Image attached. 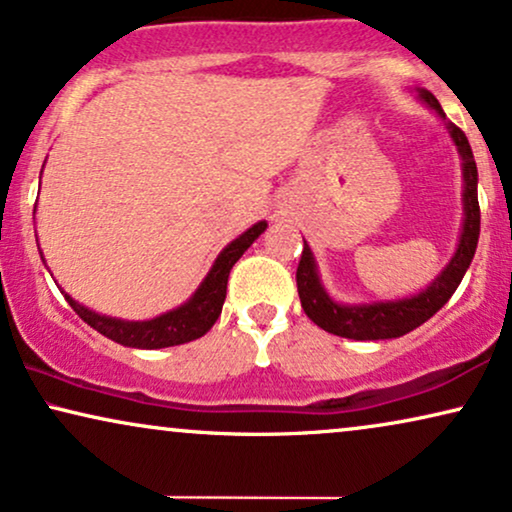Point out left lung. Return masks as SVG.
<instances>
[{"mask_svg":"<svg viewBox=\"0 0 512 512\" xmlns=\"http://www.w3.org/2000/svg\"><path fill=\"white\" fill-rule=\"evenodd\" d=\"M418 96L433 108L437 115L444 117L442 105L430 91H418ZM449 134L454 138L456 148L463 157V176H466V221H463V232L459 249H456L451 263L444 272L421 294L402 298V301L388 303H369L348 308L338 305L327 296L317 280V270L310 247L303 242V254L296 268V287L301 296V305L305 315L313 320L317 327L329 331L334 336L355 338V341H378V338H397L409 334L411 329L421 327L428 322L444 303L449 301L456 287H459L463 275H466L470 261H473L477 249V237H480V202H477V167L473 159V150L463 131L456 124H449Z\"/></svg>","mask_w":512,"mask_h":512,"instance_id":"obj_1","label":"left lung"}]
</instances>
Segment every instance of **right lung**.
<instances>
[{"label":"right lung","instance_id":"add662e5","mask_svg":"<svg viewBox=\"0 0 512 512\" xmlns=\"http://www.w3.org/2000/svg\"><path fill=\"white\" fill-rule=\"evenodd\" d=\"M268 228V223L261 221L256 223L254 228H249L244 235L237 237L235 242L228 244L221 251V256L216 258L214 268L207 275V280L202 282V287L195 291V296L190 298L188 303L181 305V308L171 310L167 315H159L155 320L148 322H122L112 320V317H103L98 313H91L89 308L72 301V298L65 294L72 310L82 317V320L101 331L103 336L112 338L115 343L129 345V348H169V345H181L188 341H195V338L204 336L207 331L214 327L223 310L225 301V289H228V277L232 265L240 261V256L247 251L251 244L261 232Z\"/></svg>","mask_w":512,"mask_h":512}]
</instances>
